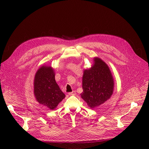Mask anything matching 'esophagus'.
Returning <instances> with one entry per match:
<instances>
[{"label": "esophagus", "mask_w": 149, "mask_h": 149, "mask_svg": "<svg viewBox=\"0 0 149 149\" xmlns=\"http://www.w3.org/2000/svg\"><path fill=\"white\" fill-rule=\"evenodd\" d=\"M75 94H76V92L75 91H73L68 93V95H75Z\"/></svg>", "instance_id": "1"}]
</instances>
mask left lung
Segmentation results:
<instances>
[{
  "label": "left lung",
  "instance_id": "8db88e82",
  "mask_svg": "<svg viewBox=\"0 0 149 149\" xmlns=\"http://www.w3.org/2000/svg\"><path fill=\"white\" fill-rule=\"evenodd\" d=\"M90 68L84 70L83 92L80 94L91 109L98 107L112 95L114 81L109 67L98 57L93 59Z\"/></svg>",
  "mask_w": 149,
  "mask_h": 149
}]
</instances>
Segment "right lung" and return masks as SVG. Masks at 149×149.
Instances as JSON below:
<instances>
[{
    "label": "right lung",
    "mask_w": 149,
    "mask_h": 149,
    "mask_svg": "<svg viewBox=\"0 0 149 149\" xmlns=\"http://www.w3.org/2000/svg\"><path fill=\"white\" fill-rule=\"evenodd\" d=\"M51 66L42 65L36 71L33 81V94L36 100L49 110H55L65 97L55 79Z\"/></svg>",
    "instance_id": "add662e5"
}]
</instances>
